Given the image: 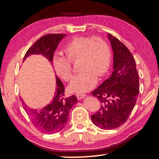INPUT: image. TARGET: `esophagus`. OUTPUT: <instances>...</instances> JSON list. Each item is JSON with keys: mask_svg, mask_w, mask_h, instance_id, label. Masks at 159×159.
I'll use <instances>...</instances> for the list:
<instances>
[{"mask_svg": "<svg viewBox=\"0 0 159 159\" xmlns=\"http://www.w3.org/2000/svg\"><path fill=\"white\" fill-rule=\"evenodd\" d=\"M76 98H78V99H82L85 97V94H76Z\"/></svg>", "mask_w": 159, "mask_h": 159, "instance_id": "obj_1", "label": "esophagus"}]
</instances>
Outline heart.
I'll return each instance as SVG.
<instances>
[{"instance_id":"heart-1","label":"heart","mask_w":159,"mask_h":159,"mask_svg":"<svg viewBox=\"0 0 159 159\" xmlns=\"http://www.w3.org/2000/svg\"><path fill=\"white\" fill-rule=\"evenodd\" d=\"M67 58L56 55L53 66L56 73L63 80L69 81L73 76L70 61L78 58L80 72L69 86L70 91L76 93L88 92L95 86L97 76L105 74L111 63V50L107 43L101 38L80 36L71 40L64 47Z\"/></svg>"}]
</instances>
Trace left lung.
Listing matches in <instances>:
<instances>
[{"instance_id":"left-lung-1","label":"left lung","mask_w":159,"mask_h":159,"mask_svg":"<svg viewBox=\"0 0 159 159\" xmlns=\"http://www.w3.org/2000/svg\"><path fill=\"white\" fill-rule=\"evenodd\" d=\"M114 55L112 72L92 93L101 103L100 108L91 116L93 123L104 130L122 125L135 105L139 94V77L135 60L125 45L108 34Z\"/></svg>"}]
</instances>
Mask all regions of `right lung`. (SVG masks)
Wrapping results in <instances>:
<instances>
[{"mask_svg": "<svg viewBox=\"0 0 159 159\" xmlns=\"http://www.w3.org/2000/svg\"><path fill=\"white\" fill-rule=\"evenodd\" d=\"M66 35L47 34L39 39L29 48L24 57L25 61L31 55H42L52 64L55 50L61 39ZM56 91L50 103L39 109H31L22 100L24 109L27 113L34 125L44 133H54L62 130L69 118V112L78 100L75 95L64 98V85L56 76Z\"/></svg>", "mask_w": 159, "mask_h": 159, "instance_id": "add662e5", "label": "right lung"}]
</instances>
